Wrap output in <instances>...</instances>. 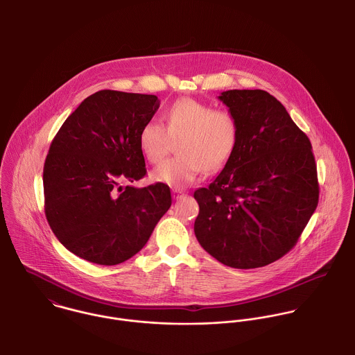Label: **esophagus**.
Masks as SVG:
<instances>
[{
  "mask_svg": "<svg viewBox=\"0 0 355 355\" xmlns=\"http://www.w3.org/2000/svg\"><path fill=\"white\" fill-rule=\"evenodd\" d=\"M184 196V193L182 191V190H178V189H173L172 190V197H173V200H179V198H182Z\"/></svg>",
  "mask_w": 355,
  "mask_h": 355,
  "instance_id": "obj_1",
  "label": "esophagus"
}]
</instances>
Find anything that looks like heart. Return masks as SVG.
<instances>
[{
	"instance_id": "1",
	"label": "heart",
	"mask_w": 355,
	"mask_h": 355,
	"mask_svg": "<svg viewBox=\"0 0 355 355\" xmlns=\"http://www.w3.org/2000/svg\"><path fill=\"white\" fill-rule=\"evenodd\" d=\"M178 139L179 155L158 164L150 179L183 189L194 183L203 169L218 171L231 159L239 141V124L225 109H213L194 98H180L165 112V127L149 120L138 135L141 152L153 164L169 152L171 141Z\"/></svg>"
}]
</instances>
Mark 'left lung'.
Masks as SVG:
<instances>
[{"label":"left lung","instance_id":"1","mask_svg":"<svg viewBox=\"0 0 355 355\" xmlns=\"http://www.w3.org/2000/svg\"><path fill=\"white\" fill-rule=\"evenodd\" d=\"M218 100L236 117L239 141L217 178L194 193V232L227 266H265L297 245L317 207L311 144L282 102L263 90H228Z\"/></svg>","mask_w":355,"mask_h":355}]
</instances>
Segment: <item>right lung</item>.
I'll list each match as a JSON object with an SVG mask.
<instances>
[{"label": "right lung", "instance_id": "obj_1", "mask_svg": "<svg viewBox=\"0 0 355 355\" xmlns=\"http://www.w3.org/2000/svg\"><path fill=\"white\" fill-rule=\"evenodd\" d=\"M159 106L155 96L101 90L55 134L44 165L45 214L71 253L117 265L141 252L171 207V190L131 184L146 175L138 135Z\"/></svg>", "mask_w": 355, "mask_h": 355}]
</instances>
